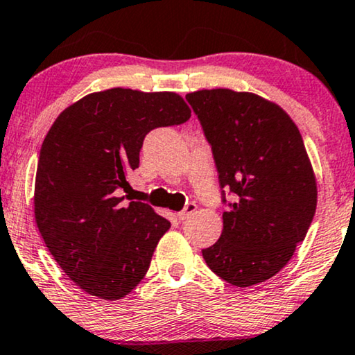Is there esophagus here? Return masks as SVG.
I'll use <instances>...</instances> for the list:
<instances>
[{"label": "esophagus", "mask_w": 355, "mask_h": 355, "mask_svg": "<svg viewBox=\"0 0 355 355\" xmlns=\"http://www.w3.org/2000/svg\"><path fill=\"white\" fill-rule=\"evenodd\" d=\"M196 210H197V205H196V203H192V202H191V203H187L186 208H184L182 211H179V213H178V218H179V220H181V221H184V220H186V218L191 216L192 213H196Z\"/></svg>", "instance_id": "1"}]
</instances>
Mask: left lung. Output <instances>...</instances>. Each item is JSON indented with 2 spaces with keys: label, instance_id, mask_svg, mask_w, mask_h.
Segmentation results:
<instances>
[{
  "label": "left lung",
  "instance_id": "1",
  "mask_svg": "<svg viewBox=\"0 0 355 355\" xmlns=\"http://www.w3.org/2000/svg\"><path fill=\"white\" fill-rule=\"evenodd\" d=\"M211 145L221 189L223 232L202 250L213 273L237 288L275 276L305 239L317 181L297 125L283 108L249 92L186 95Z\"/></svg>",
  "mask_w": 355,
  "mask_h": 355
}]
</instances>
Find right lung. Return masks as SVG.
Returning a JSON list of instances; mask_svg holds the SVG:
<instances>
[{
  "label": "right lung",
  "instance_id": "1",
  "mask_svg": "<svg viewBox=\"0 0 355 355\" xmlns=\"http://www.w3.org/2000/svg\"><path fill=\"white\" fill-rule=\"evenodd\" d=\"M191 110L174 92L110 89L76 101L42 144L35 221L69 279L105 300L128 295L148 271L171 223L148 203H123L125 173L139 168L150 130L186 123Z\"/></svg>",
  "mask_w": 355,
  "mask_h": 355
}]
</instances>
